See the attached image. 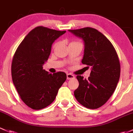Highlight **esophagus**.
<instances>
[{
	"label": "esophagus",
	"instance_id": "1",
	"mask_svg": "<svg viewBox=\"0 0 133 133\" xmlns=\"http://www.w3.org/2000/svg\"><path fill=\"white\" fill-rule=\"evenodd\" d=\"M66 78L67 79H72L75 78V76L74 75L71 74H66Z\"/></svg>",
	"mask_w": 133,
	"mask_h": 133
}]
</instances>
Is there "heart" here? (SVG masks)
Wrapping results in <instances>:
<instances>
[{
    "label": "heart",
    "mask_w": 133,
    "mask_h": 133,
    "mask_svg": "<svg viewBox=\"0 0 133 133\" xmlns=\"http://www.w3.org/2000/svg\"><path fill=\"white\" fill-rule=\"evenodd\" d=\"M72 44H82V43H81L80 42H79V41H72L70 45H72ZM59 45V42H56V43L54 44V45H53V48H54V49H56V48Z\"/></svg>",
    "instance_id": "1"
}]
</instances>
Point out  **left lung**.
<instances>
[{
  "label": "left lung",
  "instance_id": "obj_1",
  "mask_svg": "<svg viewBox=\"0 0 133 133\" xmlns=\"http://www.w3.org/2000/svg\"><path fill=\"white\" fill-rule=\"evenodd\" d=\"M69 31L84 40L82 63L91 67L88 79L77 76L79 87L74 91L75 97L84 107L97 109L107 102L117 87L120 76L118 56L110 41L95 29Z\"/></svg>",
  "mask_w": 133,
  "mask_h": 133
}]
</instances>
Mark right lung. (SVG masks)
<instances>
[{
  "label": "right lung",
  "mask_w": 133,
  "mask_h": 133,
  "mask_svg": "<svg viewBox=\"0 0 133 133\" xmlns=\"http://www.w3.org/2000/svg\"><path fill=\"white\" fill-rule=\"evenodd\" d=\"M66 31L38 26L31 30L16 50L11 63L13 84L23 102L32 109H43L55 100L66 74L46 72L43 65L52 44Z\"/></svg>",
  "instance_id": "add662e5"
}]
</instances>
